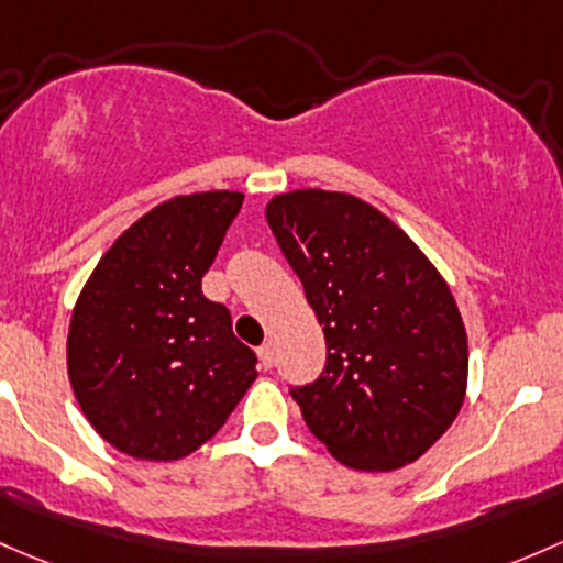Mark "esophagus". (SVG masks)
<instances>
[{
  "instance_id": "34e87169",
  "label": "esophagus",
  "mask_w": 563,
  "mask_h": 563,
  "mask_svg": "<svg viewBox=\"0 0 563 563\" xmlns=\"http://www.w3.org/2000/svg\"><path fill=\"white\" fill-rule=\"evenodd\" d=\"M256 353H258V361H262V366H264V369H269V366L275 364V351H272V345H269V342H266V345L258 347Z\"/></svg>"
}]
</instances>
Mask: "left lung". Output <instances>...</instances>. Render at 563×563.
Masks as SVG:
<instances>
[{
	"label": "left lung",
	"instance_id": "1",
	"mask_svg": "<svg viewBox=\"0 0 563 563\" xmlns=\"http://www.w3.org/2000/svg\"><path fill=\"white\" fill-rule=\"evenodd\" d=\"M266 223L327 336L318 380L291 388L307 429L351 470L421 459L459 416L470 369L448 283L390 218L351 194H280Z\"/></svg>",
	"mask_w": 563,
	"mask_h": 563
}]
</instances>
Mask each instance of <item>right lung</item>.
Segmentation results:
<instances>
[{
    "instance_id": "right-lung-1",
    "label": "right lung",
    "mask_w": 563,
    "mask_h": 563,
    "mask_svg": "<svg viewBox=\"0 0 563 563\" xmlns=\"http://www.w3.org/2000/svg\"><path fill=\"white\" fill-rule=\"evenodd\" d=\"M240 207L236 191L153 207L112 242L75 305L69 383L99 437L132 459L194 453L256 380V353L202 294Z\"/></svg>"
}]
</instances>
